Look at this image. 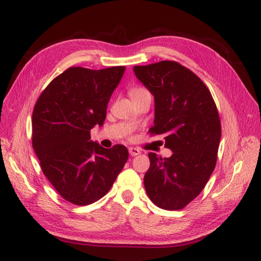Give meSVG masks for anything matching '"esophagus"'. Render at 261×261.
<instances>
[{
    "instance_id": "esophagus-1",
    "label": "esophagus",
    "mask_w": 261,
    "mask_h": 261,
    "mask_svg": "<svg viewBox=\"0 0 261 261\" xmlns=\"http://www.w3.org/2000/svg\"><path fill=\"white\" fill-rule=\"evenodd\" d=\"M128 151H129V154L133 155V156L140 154V150L137 149V148H134V147H130V148L128 149Z\"/></svg>"
}]
</instances>
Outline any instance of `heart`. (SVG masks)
Returning <instances> with one entry per match:
<instances>
[{"mask_svg":"<svg viewBox=\"0 0 261 261\" xmlns=\"http://www.w3.org/2000/svg\"><path fill=\"white\" fill-rule=\"evenodd\" d=\"M149 91L145 88H141V87H134L129 90V96L132 99H135L138 97H143V96H148Z\"/></svg>","mask_w":261,"mask_h":261,"instance_id":"b5f03b06","label":"heart"}]
</instances>
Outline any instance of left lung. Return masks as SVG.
<instances>
[{
  "label": "left lung",
  "instance_id": "left-lung-1",
  "mask_svg": "<svg viewBox=\"0 0 261 261\" xmlns=\"http://www.w3.org/2000/svg\"><path fill=\"white\" fill-rule=\"evenodd\" d=\"M154 97L151 135H163L170 158L148 153L147 195L155 206L180 210L206 186L216 168L221 123L209 89L191 69L174 61L134 66Z\"/></svg>",
  "mask_w": 261,
  "mask_h": 261
}]
</instances>
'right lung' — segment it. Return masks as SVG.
I'll return each instance as SVG.
<instances>
[{"label":"right lung","mask_w":261,"mask_h":261,"mask_svg":"<svg viewBox=\"0 0 261 261\" xmlns=\"http://www.w3.org/2000/svg\"><path fill=\"white\" fill-rule=\"evenodd\" d=\"M125 66L69 67L46 86L33 112V147L45 177L63 198L87 206L112 187L128 159L123 145L107 149L90 140Z\"/></svg>","instance_id":"add662e5"}]
</instances>
